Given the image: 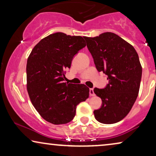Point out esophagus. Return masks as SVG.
<instances>
[{"instance_id": "esophagus-1", "label": "esophagus", "mask_w": 156, "mask_h": 156, "mask_svg": "<svg viewBox=\"0 0 156 156\" xmlns=\"http://www.w3.org/2000/svg\"><path fill=\"white\" fill-rule=\"evenodd\" d=\"M89 95H90V96H94V89H92V88L89 89Z\"/></svg>"}]
</instances>
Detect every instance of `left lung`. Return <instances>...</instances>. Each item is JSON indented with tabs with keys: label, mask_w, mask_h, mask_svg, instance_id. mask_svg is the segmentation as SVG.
Masks as SVG:
<instances>
[{
	"label": "left lung",
	"mask_w": 156,
	"mask_h": 156,
	"mask_svg": "<svg viewBox=\"0 0 156 156\" xmlns=\"http://www.w3.org/2000/svg\"><path fill=\"white\" fill-rule=\"evenodd\" d=\"M96 68L107 75L105 88H94L101 99V108L94 111L97 120L112 124L122 120L137 99L142 76L138 53L133 46L116 34L104 33L85 37Z\"/></svg>",
	"instance_id": "left-lung-1"
}]
</instances>
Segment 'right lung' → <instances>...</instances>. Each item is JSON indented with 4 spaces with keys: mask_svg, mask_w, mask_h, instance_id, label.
Returning <instances> with one entry per match:
<instances>
[{
    "mask_svg": "<svg viewBox=\"0 0 156 156\" xmlns=\"http://www.w3.org/2000/svg\"><path fill=\"white\" fill-rule=\"evenodd\" d=\"M85 37L56 33L40 40L27 62V89L40 116L55 125L74 119L76 106L89 97L84 84L64 82L65 69L71 67L74 55L86 46Z\"/></svg>",
    "mask_w": 156,
    "mask_h": 156,
    "instance_id": "right-lung-1",
    "label": "right lung"
}]
</instances>
